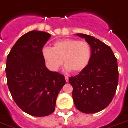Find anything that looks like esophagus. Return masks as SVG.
<instances>
[{
  "instance_id": "1",
  "label": "esophagus",
  "mask_w": 128,
  "mask_h": 128,
  "mask_svg": "<svg viewBox=\"0 0 128 128\" xmlns=\"http://www.w3.org/2000/svg\"><path fill=\"white\" fill-rule=\"evenodd\" d=\"M65 79H66V81L67 82L69 81V78H68V77H67V76H65Z\"/></svg>"
}]
</instances>
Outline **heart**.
<instances>
[{"label":"heart","mask_w":128,"mask_h":128,"mask_svg":"<svg viewBox=\"0 0 128 128\" xmlns=\"http://www.w3.org/2000/svg\"><path fill=\"white\" fill-rule=\"evenodd\" d=\"M42 54L50 70L57 71L63 60L66 70L79 74L88 66L92 57V49L86 42L64 39L55 42L52 48H43Z\"/></svg>","instance_id":"heart-1"}]
</instances>
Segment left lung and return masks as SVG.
Masks as SVG:
<instances>
[{"mask_svg": "<svg viewBox=\"0 0 128 128\" xmlns=\"http://www.w3.org/2000/svg\"><path fill=\"white\" fill-rule=\"evenodd\" d=\"M84 38L92 49L87 68L69 82L76 108L84 113L100 112L112 102L118 83L117 59L109 46L93 36L77 34Z\"/></svg>", "mask_w": 128, "mask_h": 128, "instance_id": "obj_1", "label": "left lung"}]
</instances>
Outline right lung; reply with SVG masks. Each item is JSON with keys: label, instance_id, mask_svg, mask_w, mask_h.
<instances>
[{"label": "right lung", "instance_id": "1", "mask_svg": "<svg viewBox=\"0 0 128 128\" xmlns=\"http://www.w3.org/2000/svg\"><path fill=\"white\" fill-rule=\"evenodd\" d=\"M51 36L30 31L18 40L7 57V84L12 96L21 110L34 116L54 112L58 94L66 84L63 75L47 68L42 54Z\"/></svg>", "mask_w": 128, "mask_h": 128}]
</instances>
